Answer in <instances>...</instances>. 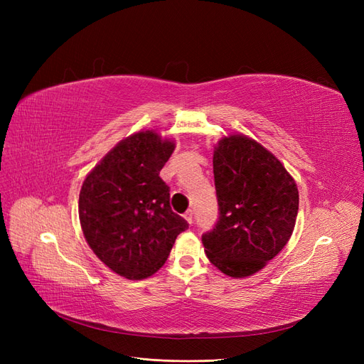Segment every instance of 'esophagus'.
<instances>
[{
  "label": "esophagus",
  "mask_w": 364,
  "mask_h": 364,
  "mask_svg": "<svg viewBox=\"0 0 364 364\" xmlns=\"http://www.w3.org/2000/svg\"><path fill=\"white\" fill-rule=\"evenodd\" d=\"M183 217H185L186 222H188L190 225H193V218H194V213H193V209H188V211H186V213L183 214Z\"/></svg>",
  "instance_id": "obj_1"
}]
</instances>
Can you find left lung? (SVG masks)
Instances as JSON below:
<instances>
[{"mask_svg": "<svg viewBox=\"0 0 364 364\" xmlns=\"http://www.w3.org/2000/svg\"><path fill=\"white\" fill-rule=\"evenodd\" d=\"M213 164L220 213L202 235L205 253L228 277H250L287 245L299 193L279 159L245 135L220 139Z\"/></svg>", "mask_w": 364, "mask_h": 364, "instance_id": "obj_1", "label": "left lung"}]
</instances>
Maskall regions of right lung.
Here are the masks:
<instances>
[{"mask_svg": "<svg viewBox=\"0 0 364 364\" xmlns=\"http://www.w3.org/2000/svg\"><path fill=\"white\" fill-rule=\"evenodd\" d=\"M174 142L156 132L119 141L86 176L79 218L87 245L102 262L127 279H144L167 261L188 223L170 206V186L159 171Z\"/></svg>", "mask_w": 364, "mask_h": 364, "instance_id": "1", "label": "right lung"}]
</instances>
